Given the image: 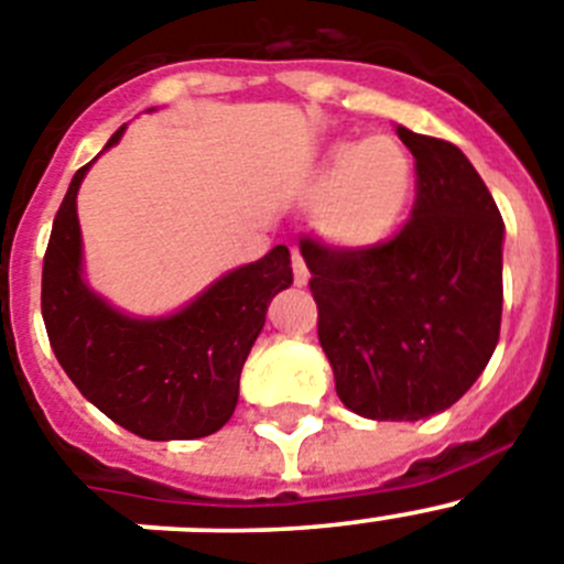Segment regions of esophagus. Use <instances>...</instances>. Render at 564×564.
<instances>
[{"label":"esophagus","mask_w":564,"mask_h":564,"mask_svg":"<svg viewBox=\"0 0 564 564\" xmlns=\"http://www.w3.org/2000/svg\"><path fill=\"white\" fill-rule=\"evenodd\" d=\"M292 272H294V283H297V286H306L308 283V267H306V261H303V256H300L297 250L292 252Z\"/></svg>","instance_id":"34e87169"}]
</instances>
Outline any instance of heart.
<instances>
[{
    "mask_svg": "<svg viewBox=\"0 0 564 564\" xmlns=\"http://www.w3.org/2000/svg\"><path fill=\"white\" fill-rule=\"evenodd\" d=\"M414 192V161L392 135L328 144L308 177L319 236L341 250H372L401 225Z\"/></svg>",
    "mask_w": 564,
    "mask_h": 564,
    "instance_id": "heart-1",
    "label": "heart"
}]
</instances>
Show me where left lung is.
Wrapping results in <instances>:
<instances>
[{"label":"left lung","instance_id":"obj_1","mask_svg":"<svg viewBox=\"0 0 564 564\" xmlns=\"http://www.w3.org/2000/svg\"><path fill=\"white\" fill-rule=\"evenodd\" d=\"M412 219L372 250L300 241L336 394L367 420H423L476 383L501 334L503 219L465 152L398 124Z\"/></svg>","mask_w":564,"mask_h":564}]
</instances>
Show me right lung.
<instances>
[{
    "instance_id": "add662e5",
    "label": "right lung",
    "mask_w": 564,
    "mask_h": 564,
    "mask_svg": "<svg viewBox=\"0 0 564 564\" xmlns=\"http://www.w3.org/2000/svg\"><path fill=\"white\" fill-rule=\"evenodd\" d=\"M122 133L124 124L105 150ZM91 163L68 183L44 256L41 314L52 350L83 398L141 440L214 434L239 403L241 367L264 328L270 300L292 286V256L286 245L272 247L252 264L225 272L175 314L119 312L83 272L77 192Z\"/></svg>"
}]
</instances>
